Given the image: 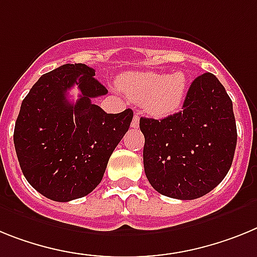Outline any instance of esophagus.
Instances as JSON below:
<instances>
[{
    "mask_svg": "<svg viewBox=\"0 0 257 257\" xmlns=\"http://www.w3.org/2000/svg\"><path fill=\"white\" fill-rule=\"evenodd\" d=\"M138 125H140V117H138V115L136 113L133 120H132V128H138Z\"/></svg>",
    "mask_w": 257,
    "mask_h": 257,
    "instance_id": "1",
    "label": "esophagus"
}]
</instances>
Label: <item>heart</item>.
I'll return each mask as SVG.
<instances>
[{"mask_svg": "<svg viewBox=\"0 0 257 257\" xmlns=\"http://www.w3.org/2000/svg\"><path fill=\"white\" fill-rule=\"evenodd\" d=\"M121 89L145 111L155 117H167L182 106L187 80L184 72L163 73L155 71L125 73L119 81Z\"/></svg>", "mask_w": 257, "mask_h": 257, "instance_id": "1", "label": "heart"}]
</instances>
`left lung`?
<instances>
[{"label":"left lung","instance_id":"1","mask_svg":"<svg viewBox=\"0 0 257 257\" xmlns=\"http://www.w3.org/2000/svg\"><path fill=\"white\" fill-rule=\"evenodd\" d=\"M140 128L145 173L163 195L200 198L230 169L236 146L233 102L213 73L191 82L182 111L162 120L141 117Z\"/></svg>","mask_w":257,"mask_h":257}]
</instances>
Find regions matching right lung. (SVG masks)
<instances>
[{
    "label": "right lung",
    "mask_w": 257,
    "mask_h": 257,
    "mask_svg": "<svg viewBox=\"0 0 257 257\" xmlns=\"http://www.w3.org/2000/svg\"><path fill=\"white\" fill-rule=\"evenodd\" d=\"M86 64H63L42 75L22 102L14 129L18 160L35 190L55 202H70L102 181L115 147L129 129L133 111L106 113L91 103L107 94ZM80 89L71 104L66 93Z\"/></svg>",
    "instance_id": "obj_1"
}]
</instances>
